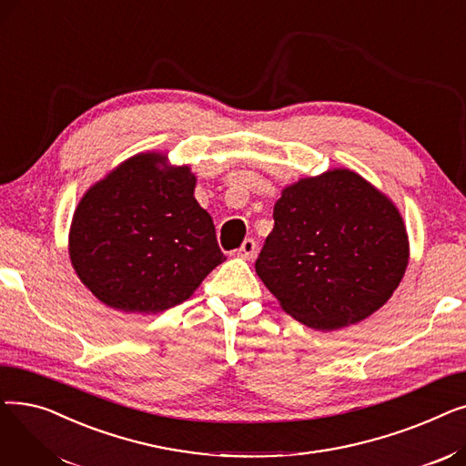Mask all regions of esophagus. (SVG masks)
I'll return each mask as SVG.
<instances>
[{"instance_id":"esophagus-1","label":"esophagus","mask_w":466,"mask_h":466,"mask_svg":"<svg viewBox=\"0 0 466 466\" xmlns=\"http://www.w3.org/2000/svg\"><path fill=\"white\" fill-rule=\"evenodd\" d=\"M255 251H257V246H255V241L253 239H246L241 243V248L236 251V255L239 257V258H246V260H251L253 257H255Z\"/></svg>"}]
</instances>
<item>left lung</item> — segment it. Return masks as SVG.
Masks as SVG:
<instances>
[{"label": "left lung", "instance_id": "obj_1", "mask_svg": "<svg viewBox=\"0 0 466 466\" xmlns=\"http://www.w3.org/2000/svg\"><path fill=\"white\" fill-rule=\"evenodd\" d=\"M255 270L279 306L315 330L364 321L400 285L410 260L393 200L348 167L281 190Z\"/></svg>", "mask_w": 466, "mask_h": 466}]
</instances>
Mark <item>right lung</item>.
<instances>
[{"instance_id":"right-lung-1","label":"right lung","mask_w":466,"mask_h":466,"mask_svg":"<svg viewBox=\"0 0 466 466\" xmlns=\"http://www.w3.org/2000/svg\"><path fill=\"white\" fill-rule=\"evenodd\" d=\"M196 176L162 153H139L94 183L71 218L67 251L83 285L125 313H160L225 260Z\"/></svg>"}]
</instances>
